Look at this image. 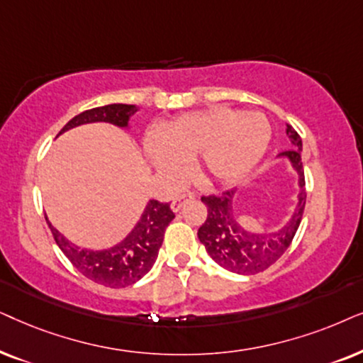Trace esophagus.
Segmentation results:
<instances>
[{
	"label": "esophagus",
	"mask_w": 363,
	"mask_h": 363,
	"mask_svg": "<svg viewBox=\"0 0 363 363\" xmlns=\"http://www.w3.org/2000/svg\"><path fill=\"white\" fill-rule=\"evenodd\" d=\"M192 199H194V196H192L191 192H189V194H179V196H176V197H174V199H172V202H171V209H172L174 212L181 211L182 207H184L186 202H187V201H192Z\"/></svg>",
	"instance_id": "1"
}]
</instances>
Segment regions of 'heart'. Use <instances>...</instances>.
<instances>
[{"label":"heart","mask_w":363,"mask_h":363,"mask_svg":"<svg viewBox=\"0 0 363 363\" xmlns=\"http://www.w3.org/2000/svg\"><path fill=\"white\" fill-rule=\"evenodd\" d=\"M272 128L259 113L216 106L169 121L147 134L146 156L159 172L181 179L187 162L197 159L204 176L234 182L245 176L267 151Z\"/></svg>","instance_id":"b5f03b06"}]
</instances>
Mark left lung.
Here are the masks:
<instances>
[{"instance_id": "8db88e82", "label": "left lung", "mask_w": 363, "mask_h": 363, "mask_svg": "<svg viewBox=\"0 0 363 363\" xmlns=\"http://www.w3.org/2000/svg\"><path fill=\"white\" fill-rule=\"evenodd\" d=\"M291 139V151L280 156L287 157L298 176V194L289 220L274 232L254 233L234 214V201L238 189H230L217 196H204L201 201L207 206V219L197 230V238L211 255L212 260L230 272L250 275L262 272L277 262L291 245L294 235L301 225L306 207V177L302 166V139L292 125L286 129Z\"/></svg>"}]
</instances>
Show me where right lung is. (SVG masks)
Returning <instances> with one entry per match:
<instances>
[{"label":"right lung","mask_w":363,"mask_h":363,"mask_svg":"<svg viewBox=\"0 0 363 363\" xmlns=\"http://www.w3.org/2000/svg\"><path fill=\"white\" fill-rule=\"evenodd\" d=\"M136 111L138 106L134 104H108L88 109L74 116L60 134L69 131L76 125L91 123H109L119 128H128L129 118ZM172 219L174 212L167 202L149 201L134 229L119 244L103 250L79 249L71 244L61 232H57L50 220H46L62 254L84 277L101 286L119 289L138 282L151 270L162 245L164 230Z\"/></svg>","instance_id":"right-lung-1"}]
</instances>
